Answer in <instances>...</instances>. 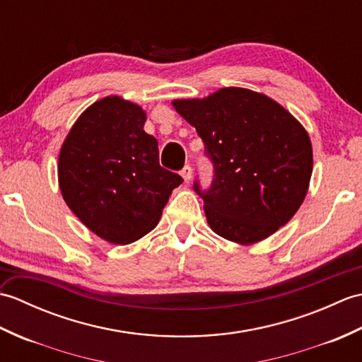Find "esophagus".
<instances>
[{
    "mask_svg": "<svg viewBox=\"0 0 362 362\" xmlns=\"http://www.w3.org/2000/svg\"><path fill=\"white\" fill-rule=\"evenodd\" d=\"M182 177H183V180H185V182H189L191 177H193V168H191L189 165L183 168L182 169Z\"/></svg>",
    "mask_w": 362,
    "mask_h": 362,
    "instance_id": "1",
    "label": "esophagus"
}]
</instances>
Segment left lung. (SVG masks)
I'll return each mask as SVG.
<instances>
[{"label": "left lung", "instance_id": "1", "mask_svg": "<svg viewBox=\"0 0 362 362\" xmlns=\"http://www.w3.org/2000/svg\"><path fill=\"white\" fill-rule=\"evenodd\" d=\"M173 105L196 127L213 160L211 188L202 193L194 183L213 232L249 245L288 224L313 174L306 129L272 98L241 87L174 99Z\"/></svg>", "mask_w": 362, "mask_h": 362}]
</instances>
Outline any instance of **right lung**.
<instances>
[{
  "mask_svg": "<svg viewBox=\"0 0 362 362\" xmlns=\"http://www.w3.org/2000/svg\"><path fill=\"white\" fill-rule=\"evenodd\" d=\"M146 112L110 95L81 113L59 152L64 201L95 235L130 244L158 224L182 177L158 163V143L144 132Z\"/></svg>",
  "mask_w": 362,
  "mask_h": 362,
  "instance_id": "add662e5",
  "label": "right lung"
}]
</instances>
